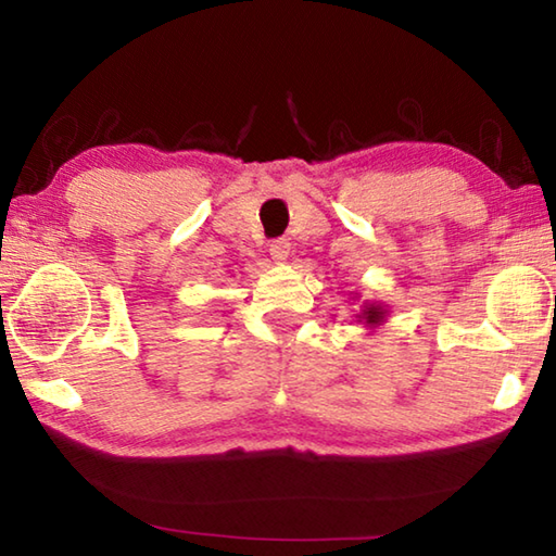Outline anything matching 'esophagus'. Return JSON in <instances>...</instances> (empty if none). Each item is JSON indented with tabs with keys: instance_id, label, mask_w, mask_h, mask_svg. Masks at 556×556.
I'll list each match as a JSON object with an SVG mask.
<instances>
[{
	"instance_id": "obj_1",
	"label": "esophagus",
	"mask_w": 556,
	"mask_h": 556,
	"mask_svg": "<svg viewBox=\"0 0 556 556\" xmlns=\"http://www.w3.org/2000/svg\"><path fill=\"white\" fill-rule=\"evenodd\" d=\"M289 242L287 240H275L269 244V255L275 262H285L289 257Z\"/></svg>"
}]
</instances>
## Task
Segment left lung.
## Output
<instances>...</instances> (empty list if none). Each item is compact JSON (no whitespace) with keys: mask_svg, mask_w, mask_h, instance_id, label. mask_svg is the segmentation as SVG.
I'll return each instance as SVG.
<instances>
[{"mask_svg":"<svg viewBox=\"0 0 556 556\" xmlns=\"http://www.w3.org/2000/svg\"><path fill=\"white\" fill-rule=\"evenodd\" d=\"M390 308L382 304V301H363L361 314H355L357 321H363L365 328H378L388 321Z\"/></svg>","mask_w":556,"mask_h":556,"instance_id":"1","label":"left lung"}]
</instances>
